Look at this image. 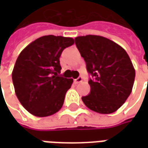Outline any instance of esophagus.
<instances>
[{"instance_id":"1","label":"esophagus","mask_w":148,"mask_h":148,"mask_svg":"<svg viewBox=\"0 0 148 148\" xmlns=\"http://www.w3.org/2000/svg\"><path fill=\"white\" fill-rule=\"evenodd\" d=\"M82 82V77H78L77 79H75V80H74V83L78 84V83H80V82Z\"/></svg>"}]
</instances>
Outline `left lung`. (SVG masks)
Returning <instances> with one entry per match:
<instances>
[{"mask_svg": "<svg viewBox=\"0 0 148 148\" xmlns=\"http://www.w3.org/2000/svg\"><path fill=\"white\" fill-rule=\"evenodd\" d=\"M75 43L93 79L90 93L82 100L87 108L101 114L112 113L132 93L136 71L122 47L106 37L88 35L75 38Z\"/></svg>", "mask_w": 148, "mask_h": 148, "instance_id": "1", "label": "left lung"}]
</instances>
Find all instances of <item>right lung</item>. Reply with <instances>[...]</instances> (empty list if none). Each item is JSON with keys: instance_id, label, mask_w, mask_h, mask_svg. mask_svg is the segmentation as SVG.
Segmentation results:
<instances>
[{"instance_id": "right-lung-1", "label": "right lung", "mask_w": 148, "mask_h": 148, "mask_svg": "<svg viewBox=\"0 0 148 148\" xmlns=\"http://www.w3.org/2000/svg\"><path fill=\"white\" fill-rule=\"evenodd\" d=\"M71 37L52 35L39 37L21 52L12 73L15 93L31 114L45 117L62 107L72 78L59 76V58L66 47L73 45Z\"/></svg>"}]
</instances>
